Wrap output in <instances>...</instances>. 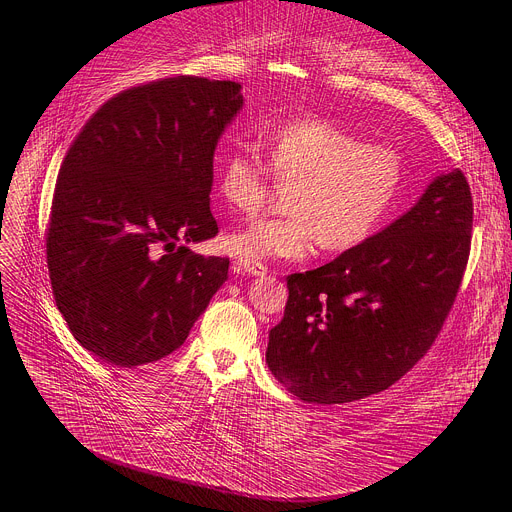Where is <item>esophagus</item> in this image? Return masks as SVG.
<instances>
[{
  "instance_id": "1",
  "label": "esophagus",
  "mask_w": 512,
  "mask_h": 512,
  "mask_svg": "<svg viewBox=\"0 0 512 512\" xmlns=\"http://www.w3.org/2000/svg\"><path fill=\"white\" fill-rule=\"evenodd\" d=\"M235 269L246 273V275H252V277H264L266 275V266L260 264V262H252V260H237L235 262Z\"/></svg>"
}]
</instances>
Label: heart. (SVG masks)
<instances>
[{
	"label": "heart",
	"instance_id": "obj_1",
	"mask_svg": "<svg viewBox=\"0 0 512 512\" xmlns=\"http://www.w3.org/2000/svg\"><path fill=\"white\" fill-rule=\"evenodd\" d=\"M262 158L235 145L216 158L214 181L235 212H258L271 175L289 181L285 214L262 216L227 237L241 260H302L316 243L346 252L371 239L392 216L404 187V162L387 145H371L331 120L302 116L266 125Z\"/></svg>",
	"mask_w": 512,
	"mask_h": 512
}]
</instances>
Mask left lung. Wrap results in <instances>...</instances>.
<instances>
[{
    "label": "left lung",
    "mask_w": 512,
    "mask_h": 512,
    "mask_svg": "<svg viewBox=\"0 0 512 512\" xmlns=\"http://www.w3.org/2000/svg\"><path fill=\"white\" fill-rule=\"evenodd\" d=\"M473 198L462 170L358 248L287 277L266 364L304 402L344 404L404 377L442 331L471 252Z\"/></svg>",
    "instance_id": "8db88e82"
}]
</instances>
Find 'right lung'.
Returning <instances> with one entry per match:
<instances>
[{
	"label": "right lung",
	"instance_id": "obj_1",
	"mask_svg": "<svg viewBox=\"0 0 512 512\" xmlns=\"http://www.w3.org/2000/svg\"><path fill=\"white\" fill-rule=\"evenodd\" d=\"M239 89L189 75L125 89L64 156L47 269L70 333L106 362L131 369L179 350L229 277V258L177 241L218 233L212 160L243 106Z\"/></svg>",
	"mask_w": 512,
	"mask_h": 512
}]
</instances>
